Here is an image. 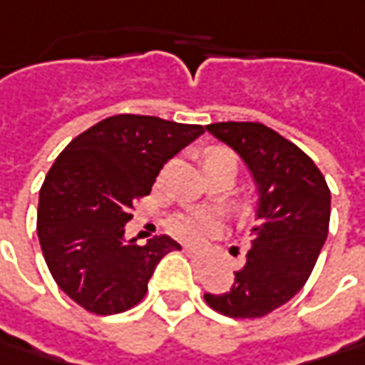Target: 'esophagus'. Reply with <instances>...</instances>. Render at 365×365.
I'll use <instances>...</instances> for the list:
<instances>
[{
    "label": "esophagus",
    "mask_w": 365,
    "mask_h": 365,
    "mask_svg": "<svg viewBox=\"0 0 365 365\" xmlns=\"http://www.w3.org/2000/svg\"><path fill=\"white\" fill-rule=\"evenodd\" d=\"M183 253L192 259L194 263H200V265H204V263H208L210 259H208V255H204V253H200V251H196V249H192V247H185L183 249Z\"/></svg>",
    "instance_id": "1"
}]
</instances>
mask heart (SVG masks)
<instances>
[{
    "instance_id": "1",
    "label": "heart",
    "mask_w": 365,
    "mask_h": 365,
    "mask_svg": "<svg viewBox=\"0 0 365 365\" xmlns=\"http://www.w3.org/2000/svg\"><path fill=\"white\" fill-rule=\"evenodd\" d=\"M230 157L235 159V155L225 149V147H212L210 151L206 153V161H214V159H225ZM167 229L173 237L182 239L185 243H192V245H200L204 243L206 239H210L214 235H218L220 230V222L216 220V216L210 212H202V210H192V212H180L175 216L169 218L167 222Z\"/></svg>"
}]
</instances>
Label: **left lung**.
<instances>
[{"mask_svg":"<svg viewBox=\"0 0 365 365\" xmlns=\"http://www.w3.org/2000/svg\"><path fill=\"white\" fill-rule=\"evenodd\" d=\"M208 133L243 157L259 185L262 225L225 294L206 304L232 319H259L279 309L307 284L325 245L331 190L302 149L262 122H216Z\"/></svg>","mask_w":365,"mask_h":365,"instance_id":"1","label":"left lung"}]
</instances>
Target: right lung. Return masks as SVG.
I'll use <instances>...</instances> for the list:
<instances>
[{"label":"right lung","mask_w":365,"mask_h":365,"mask_svg":"<svg viewBox=\"0 0 365 365\" xmlns=\"http://www.w3.org/2000/svg\"><path fill=\"white\" fill-rule=\"evenodd\" d=\"M204 133L200 124L118 114L75 136L46 173L38 241L56 286L93 314L136 307L157 263L182 249L167 235L124 239L133 204L151 194L167 161Z\"/></svg>","instance_id":"obj_1"}]
</instances>
